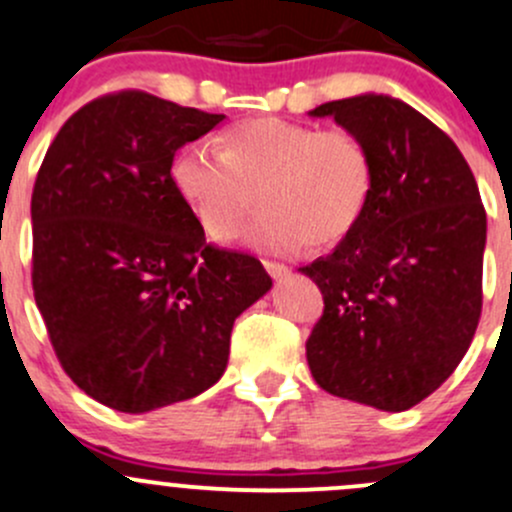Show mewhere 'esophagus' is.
<instances>
[{
  "label": "esophagus",
  "instance_id": "1",
  "mask_svg": "<svg viewBox=\"0 0 512 512\" xmlns=\"http://www.w3.org/2000/svg\"><path fill=\"white\" fill-rule=\"evenodd\" d=\"M263 268H266L268 271V276L271 278H286L288 273H291V268L288 266H283V263H276V261H263Z\"/></svg>",
  "mask_w": 512,
  "mask_h": 512
}]
</instances>
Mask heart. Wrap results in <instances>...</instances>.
Returning <instances> with one entry per match:
<instances>
[{
    "mask_svg": "<svg viewBox=\"0 0 512 512\" xmlns=\"http://www.w3.org/2000/svg\"><path fill=\"white\" fill-rule=\"evenodd\" d=\"M171 184L214 241L241 234L258 191L266 211L249 241L291 254L303 244L328 249L351 234L368 204L373 161L348 129L256 116L231 126L219 151L184 146L171 161Z\"/></svg>",
    "mask_w": 512,
    "mask_h": 512,
    "instance_id": "obj_1",
    "label": "heart"
}]
</instances>
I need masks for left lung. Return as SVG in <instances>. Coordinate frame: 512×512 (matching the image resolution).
I'll return each mask as SVG.
<instances>
[{
	"label": "left lung",
	"instance_id": "8db88e82",
	"mask_svg": "<svg viewBox=\"0 0 512 512\" xmlns=\"http://www.w3.org/2000/svg\"><path fill=\"white\" fill-rule=\"evenodd\" d=\"M366 144L368 204L331 256L301 268L323 293L306 358L323 391L408 411L455 371L483 306L485 209L468 161L406 101L361 94L308 111Z\"/></svg>",
	"mask_w": 512,
	"mask_h": 512
}]
</instances>
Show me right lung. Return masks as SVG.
I'll return each instance as SVG.
<instances>
[{
	"instance_id": "right-lung-1",
	"label": "right lung",
	"mask_w": 512,
	"mask_h": 512,
	"mask_svg": "<svg viewBox=\"0 0 512 512\" xmlns=\"http://www.w3.org/2000/svg\"><path fill=\"white\" fill-rule=\"evenodd\" d=\"M224 114L146 91L89 101L59 129L32 194V286L67 376L94 401L149 413L214 386L234 321L273 286L214 249L171 161Z\"/></svg>"
}]
</instances>
